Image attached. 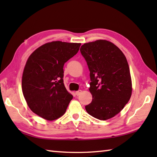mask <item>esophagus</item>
Here are the masks:
<instances>
[{
  "mask_svg": "<svg viewBox=\"0 0 157 157\" xmlns=\"http://www.w3.org/2000/svg\"><path fill=\"white\" fill-rule=\"evenodd\" d=\"M82 90H78V91H76L75 93V95H77V96H79V95H80V94L82 93Z\"/></svg>",
  "mask_w": 157,
  "mask_h": 157,
  "instance_id": "34e87169",
  "label": "esophagus"
}]
</instances>
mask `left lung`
Returning <instances> with one entry per match:
<instances>
[{
	"label": "left lung",
	"mask_w": 157,
	"mask_h": 157,
	"mask_svg": "<svg viewBox=\"0 0 157 157\" xmlns=\"http://www.w3.org/2000/svg\"><path fill=\"white\" fill-rule=\"evenodd\" d=\"M80 52L88 69L92 95L85 106L89 115L100 120L111 119L124 108L132 96V79L124 54L112 42L98 40L85 43Z\"/></svg>",
	"instance_id": "obj_1"
}]
</instances>
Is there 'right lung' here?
<instances>
[{"instance_id":"obj_1","label":"right lung","mask_w":157,"mask_h":157,"mask_svg":"<svg viewBox=\"0 0 157 157\" xmlns=\"http://www.w3.org/2000/svg\"><path fill=\"white\" fill-rule=\"evenodd\" d=\"M80 43L54 41L29 56L22 75V92L35 114L49 121L65 113L73 96L63 83L65 63L78 53Z\"/></svg>"}]
</instances>
